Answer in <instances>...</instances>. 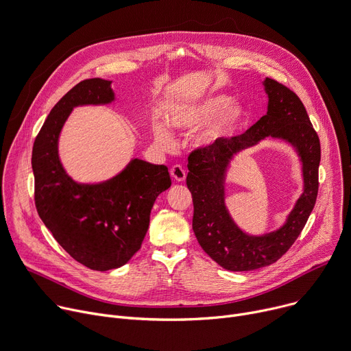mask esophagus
Returning a JSON list of instances; mask_svg holds the SVG:
<instances>
[{"label": "esophagus", "mask_w": 351, "mask_h": 351, "mask_svg": "<svg viewBox=\"0 0 351 351\" xmlns=\"http://www.w3.org/2000/svg\"><path fill=\"white\" fill-rule=\"evenodd\" d=\"M171 175H172V178H173L175 180H178V182H183V180L186 179V171L183 169L182 165H173V167L171 168Z\"/></svg>", "instance_id": "esophagus-1"}]
</instances>
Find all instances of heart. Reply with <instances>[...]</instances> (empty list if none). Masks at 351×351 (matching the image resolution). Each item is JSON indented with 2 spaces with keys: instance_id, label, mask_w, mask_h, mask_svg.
<instances>
[{
  "instance_id": "obj_1",
  "label": "heart",
  "mask_w": 351,
  "mask_h": 351,
  "mask_svg": "<svg viewBox=\"0 0 351 351\" xmlns=\"http://www.w3.org/2000/svg\"><path fill=\"white\" fill-rule=\"evenodd\" d=\"M232 102L234 99L228 97V95H213V97L200 101L179 104L171 109L168 114V121L173 129L195 130L208 120L222 114L223 116L219 117V120L213 124L202 136L200 141L204 144H210L226 137L243 121L245 110L241 106H234L230 110ZM154 137L156 144L164 149H171L173 147V138L171 133L161 123L154 124Z\"/></svg>"
}]
</instances>
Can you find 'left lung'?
<instances>
[{
    "mask_svg": "<svg viewBox=\"0 0 351 351\" xmlns=\"http://www.w3.org/2000/svg\"><path fill=\"white\" fill-rule=\"evenodd\" d=\"M267 113L232 138H219L189 155L186 184L193 197V231L208 256L232 271L261 269L277 262L300 237L315 206L319 189L321 143L298 95L266 78ZM265 136L291 142L303 161L306 189L286 224L265 237H249L233 224L223 206V176L230 158L238 150Z\"/></svg>",
    "mask_w": 351,
    "mask_h": 351,
    "instance_id": "obj_1",
    "label": "left lung"
}]
</instances>
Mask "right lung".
<instances>
[{
    "label": "right lung",
    "mask_w": 351,
    "mask_h": 351,
    "mask_svg": "<svg viewBox=\"0 0 351 351\" xmlns=\"http://www.w3.org/2000/svg\"><path fill=\"white\" fill-rule=\"evenodd\" d=\"M110 81L84 80L51 109L32 151L35 204L54 239L78 263L106 271L129 262L141 247L155 199L171 186L168 168L133 159L116 178L78 184L62 169L57 140L73 108L109 104Z\"/></svg>",
    "instance_id": "add662e5"
}]
</instances>
